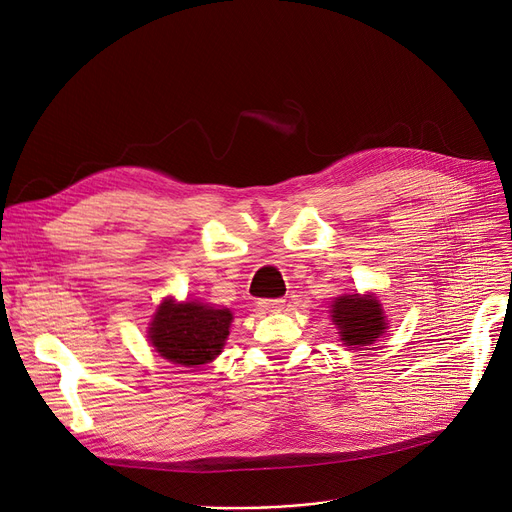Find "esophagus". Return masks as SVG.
<instances>
[{"mask_svg":"<svg viewBox=\"0 0 512 512\" xmlns=\"http://www.w3.org/2000/svg\"><path fill=\"white\" fill-rule=\"evenodd\" d=\"M284 299H259L257 305L261 311H280L284 307Z\"/></svg>","mask_w":512,"mask_h":512,"instance_id":"esophagus-1","label":"esophagus"}]
</instances>
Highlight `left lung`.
I'll return each mask as SVG.
<instances>
[{
	"label": "left lung",
	"instance_id": "obj_1",
	"mask_svg": "<svg viewBox=\"0 0 512 512\" xmlns=\"http://www.w3.org/2000/svg\"><path fill=\"white\" fill-rule=\"evenodd\" d=\"M332 322L339 326L345 345H370L385 330L381 303L372 295H345L332 303Z\"/></svg>",
	"mask_w": 512,
	"mask_h": 512
}]
</instances>
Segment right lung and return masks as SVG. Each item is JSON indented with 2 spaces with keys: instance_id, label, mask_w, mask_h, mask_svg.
Returning <instances> with one entry per match:
<instances>
[{
  "instance_id": "1",
  "label": "right lung",
  "mask_w": 512,
  "mask_h": 512,
  "mask_svg": "<svg viewBox=\"0 0 512 512\" xmlns=\"http://www.w3.org/2000/svg\"><path fill=\"white\" fill-rule=\"evenodd\" d=\"M230 309L196 301H165L150 324L148 337L165 360L180 366H201L219 355L230 335Z\"/></svg>"
}]
</instances>
